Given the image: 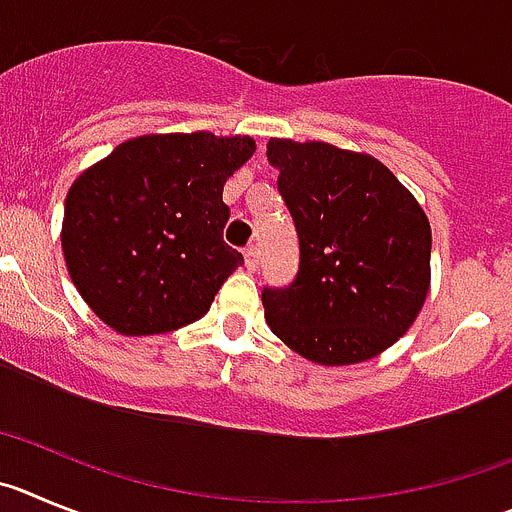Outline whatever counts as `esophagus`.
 Segmentation results:
<instances>
[{"instance_id": "34e87169", "label": "esophagus", "mask_w": 512, "mask_h": 512, "mask_svg": "<svg viewBox=\"0 0 512 512\" xmlns=\"http://www.w3.org/2000/svg\"><path fill=\"white\" fill-rule=\"evenodd\" d=\"M245 265L247 270H257V265H260V247L257 245L245 247Z\"/></svg>"}]
</instances>
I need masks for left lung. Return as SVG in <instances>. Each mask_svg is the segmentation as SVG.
Instances as JSON below:
<instances>
[{
  "instance_id": "obj_1",
  "label": "left lung",
  "mask_w": 512,
  "mask_h": 512,
  "mask_svg": "<svg viewBox=\"0 0 512 512\" xmlns=\"http://www.w3.org/2000/svg\"><path fill=\"white\" fill-rule=\"evenodd\" d=\"M298 232V273L262 290L267 326L301 357L354 365L408 331L431 280V227L380 160L326 142L270 140Z\"/></svg>"
}]
</instances>
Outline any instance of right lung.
Listing matches in <instances>:
<instances>
[{
	"label": "right lung",
	"instance_id": "obj_1",
	"mask_svg": "<svg viewBox=\"0 0 512 512\" xmlns=\"http://www.w3.org/2000/svg\"><path fill=\"white\" fill-rule=\"evenodd\" d=\"M252 137L145 135L76 178L66 196L63 255L73 285L124 336L199 321L245 257L224 242L227 178Z\"/></svg>",
	"mask_w": 512,
	"mask_h": 512
}]
</instances>
